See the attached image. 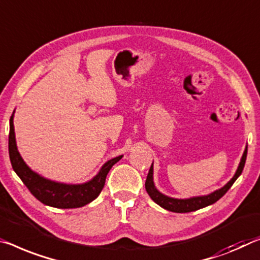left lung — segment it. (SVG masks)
<instances>
[{
	"instance_id": "obj_1",
	"label": "left lung",
	"mask_w": 260,
	"mask_h": 260,
	"mask_svg": "<svg viewBox=\"0 0 260 260\" xmlns=\"http://www.w3.org/2000/svg\"><path fill=\"white\" fill-rule=\"evenodd\" d=\"M246 154H248V147L245 148L244 154H243L242 159L240 162V166H238L236 174H235L233 178L230 179L223 187H221L220 189H216L215 192H213L208 196L194 197V198H189V199H175V198H170L162 194V193L158 192L157 188L155 187L154 180H152V164L149 169V172H148V176L146 179V191L156 204L159 205L160 207H163L164 209H167V211L175 212V213H189V212L198 211V209L204 208L206 206H209L214 203H216V201L221 199V198L225 194L226 191L233 186L235 180L240 177L243 169H244Z\"/></svg>"
}]
</instances>
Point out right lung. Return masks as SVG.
<instances>
[{"label":"right lung","mask_w":260,"mask_h":260,"mask_svg":"<svg viewBox=\"0 0 260 260\" xmlns=\"http://www.w3.org/2000/svg\"><path fill=\"white\" fill-rule=\"evenodd\" d=\"M9 157L12 169L22 182L25 184L32 194L40 203L55 208H78L91 203L100 196L105 185V179L109 171L115 163L121 159V156L114 157L106 162L102 167L101 171L88 183L78 185H68L55 183L36 174L24 162L19 155L16 146L15 129H14V114L10 117L9 132Z\"/></svg>","instance_id":"obj_1"}]
</instances>
